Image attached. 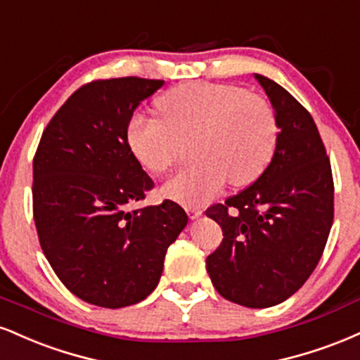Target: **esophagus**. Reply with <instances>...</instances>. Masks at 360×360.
<instances>
[{
    "label": "esophagus",
    "mask_w": 360,
    "mask_h": 360,
    "mask_svg": "<svg viewBox=\"0 0 360 360\" xmlns=\"http://www.w3.org/2000/svg\"><path fill=\"white\" fill-rule=\"evenodd\" d=\"M187 214H188L190 219H198L204 212H202V209H198V207L188 205V207H187Z\"/></svg>",
    "instance_id": "esophagus-1"
}]
</instances>
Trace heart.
<instances>
[{
  "label": "heart",
  "mask_w": 360,
  "mask_h": 360,
  "mask_svg": "<svg viewBox=\"0 0 360 360\" xmlns=\"http://www.w3.org/2000/svg\"><path fill=\"white\" fill-rule=\"evenodd\" d=\"M163 120L134 112L126 139L138 162L163 173L180 160L193 139L197 160L165 181L163 192L181 204H204L221 192L255 181L271 162L278 120L271 104L246 89L227 84H181L158 99Z\"/></svg>",
  "instance_id": "heart-1"
}]
</instances>
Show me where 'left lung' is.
<instances>
[{
    "label": "left lung",
    "instance_id": "8db88e82",
    "mask_svg": "<svg viewBox=\"0 0 360 360\" xmlns=\"http://www.w3.org/2000/svg\"><path fill=\"white\" fill-rule=\"evenodd\" d=\"M255 77L276 114V150L255 184L205 210L224 234L205 264L224 298L268 308L302 288L319 264L333 222V179L310 112L280 84Z\"/></svg>",
    "mask_w": 360,
    "mask_h": 360
}]
</instances>
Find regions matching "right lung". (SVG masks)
Segmentation results:
<instances>
[{"label": "right lung", "mask_w": 360, "mask_h": 360, "mask_svg": "<svg viewBox=\"0 0 360 360\" xmlns=\"http://www.w3.org/2000/svg\"><path fill=\"white\" fill-rule=\"evenodd\" d=\"M163 84L92 80L63 103L38 143L32 188L38 240L58 280L91 305L122 308L145 300L188 222L172 200L126 209L153 188L126 126Z\"/></svg>", "instance_id": "1"}]
</instances>
